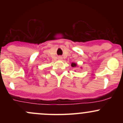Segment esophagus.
I'll list each match as a JSON object with an SVG mask.
<instances>
[{
    "label": "esophagus",
    "instance_id": "34e87169",
    "mask_svg": "<svg viewBox=\"0 0 123 123\" xmlns=\"http://www.w3.org/2000/svg\"><path fill=\"white\" fill-rule=\"evenodd\" d=\"M59 59H62V58L61 56H59Z\"/></svg>",
    "mask_w": 123,
    "mask_h": 123
}]
</instances>
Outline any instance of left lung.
<instances>
[{
  "label": "left lung",
  "instance_id": "1",
  "mask_svg": "<svg viewBox=\"0 0 123 123\" xmlns=\"http://www.w3.org/2000/svg\"><path fill=\"white\" fill-rule=\"evenodd\" d=\"M71 65L72 67H77L78 66L77 64V63H74V62L71 63Z\"/></svg>",
  "mask_w": 123,
  "mask_h": 123
}]
</instances>
